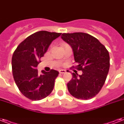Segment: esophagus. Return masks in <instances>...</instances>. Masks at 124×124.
<instances>
[{"label":"esophagus","instance_id":"esophagus-1","mask_svg":"<svg viewBox=\"0 0 124 124\" xmlns=\"http://www.w3.org/2000/svg\"><path fill=\"white\" fill-rule=\"evenodd\" d=\"M59 72L60 74H65V73L66 72V70H63V69H62V70H59Z\"/></svg>","mask_w":124,"mask_h":124}]
</instances>
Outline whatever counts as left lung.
Instances as JSON below:
<instances>
[{
    "label": "left lung",
    "mask_w": 124,
    "mask_h": 124,
    "mask_svg": "<svg viewBox=\"0 0 124 124\" xmlns=\"http://www.w3.org/2000/svg\"><path fill=\"white\" fill-rule=\"evenodd\" d=\"M61 38L71 46L78 63L76 69L83 72L79 76L72 73V79L67 83L69 93L78 99L92 98L98 94L107 78L110 67L109 52L88 33H63Z\"/></svg>",
    "instance_id": "obj_1"
}]
</instances>
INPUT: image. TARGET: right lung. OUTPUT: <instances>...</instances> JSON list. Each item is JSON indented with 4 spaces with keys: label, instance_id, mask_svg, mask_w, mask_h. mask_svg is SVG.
Listing matches in <instances>:
<instances>
[{
    "label": "right lung",
    "instance_id": "obj_1",
    "mask_svg": "<svg viewBox=\"0 0 124 124\" xmlns=\"http://www.w3.org/2000/svg\"><path fill=\"white\" fill-rule=\"evenodd\" d=\"M61 34L47 31L35 32L21 42L13 52V78L21 93L31 100L45 98L53 90L59 72L52 69L48 72L42 70L40 74L36 68L52 42Z\"/></svg>",
    "mask_w": 124,
    "mask_h": 124
}]
</instances>
